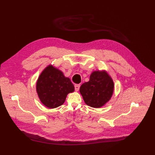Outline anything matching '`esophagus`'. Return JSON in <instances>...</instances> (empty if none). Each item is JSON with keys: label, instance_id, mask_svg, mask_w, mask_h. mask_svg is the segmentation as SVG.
Listing matches in <instances>:
<instances>
[{"label": "esophagus", "instance_id": "esophagus-1", "mask_svg": "<svg viewBox=\"0 0 155 155\" xmlns=\"http://www.w3.org/2000/svg\"><path fill=\"white\" fill-rule=\"evenodd\" d=\"M74 87H75L76 91H79V90L80 85H79V84H76V85L74 86Z\"/></svg>", "mask_w": 155, "mask_h": 155}]
</instances>
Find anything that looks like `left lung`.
<instances>
[{
	"instance_id": "obj_1",
	"label": "left lung",
	"mask_w": 155,
	"mask_h": 155,
	"mask_svg": "<svg viewBox=\"0 0 155 155\" xmlns=\"http://www.w3.org/2000/svg\"><path fill=\"white\" fill-rule=\"evenodd\" d=\"M114 83L112 78L105 71L93 72L88 82L80 87L85 104L93 108L104 106L112 97Z\"/></svg>"
}]
</instances>
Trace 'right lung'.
I'll list each match as a JSON object with an SVG mask.
<instances>
[{"instance_id": "1", "label": "right lung", "mask_w": 155, "mask_h": 155, "mask_svg": "<svg viewBox=\"0 0 155 155\" xmlns=\"http://www.w3.org/2000/svg\"><path fill=\"white\" fill-rule=\"evenodd\" d=\"M36 89L42 104L55 108L63 105L68 94L74 91V86L61 71L48 65L38 77Z\"/></svg>"}]
</instances>
